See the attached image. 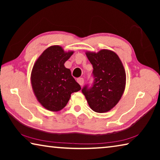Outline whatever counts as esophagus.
<instances>
[{
  "mask_svg": "<svg viewBox=\"0 0 160 160\" xmlns=\"http://www.w3.org/2000/svg\"><path fill=\"white\" fill-rule=\"evenodd\" d=\"M77 82L80 84V85L82 86L84 84V79L82 78H79L77 79Z\"/></svg>",
  "mask_w": 160,
  "mask_h": 160,
  "instance_id": "obj_1",
  "label": "esophagus"
}]
</instances>
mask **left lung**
Instances as JSON below:
<instances>
[{
	"label": "left lung",
	"mask_w": 160,
	"mask_h": 160,
	"mask_svg": "<svg viewBox=\"0 0 160 160\" xmlns=\"http://www.w3.org/2000/svg\"><path fill=\"white\" fill-rule=\"evenodd\" d=\"M85 53L93 66L94 79L92 87L85 86L82 92L94 112H107L118 104L125 90V69L113 51L102 49L97 53L87 51Z\"/></svg>",
	"instance_id": "obj_1"
}]
</instances>
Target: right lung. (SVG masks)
<instances>
[{
  "instance_id": "add662e5",
  "label": "right lung",
  "mask_w": 160,
  "mask_h": 160,
  "mask_svg": "<svg viewBox=\"0 0 160 160\" xmlns=\"http://www.w3.org/2000/svg\"><path fill=\"white\" fill-rule=\"evenodd\" d=\"M74 51H65L60 46H51L34 64L31 72L32 90L45 109L58 112L66 106L72 92L81 87L64 66Z\"/></svg>"
}]
</instances>
